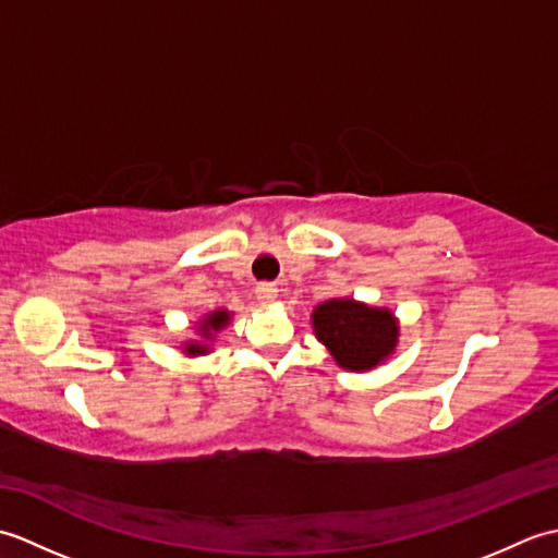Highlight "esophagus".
<instances>
[{
	"instance_id": "34e87169",
	"label": "esophagus",
	"mask_w": 558,
	"mask_h": 558,
	"mask_svg": "<svg viewBox=\"0 0 558 558\" xmlns=\"http://www.w3.org/2000/svg\"><path fill=\"white\" fill-rule=\"evenodd\" d=\"M256 298L260 304H270L278 298V288L270 286V282H260V286L256 288Z\"/></svg>"
}]
</instances>
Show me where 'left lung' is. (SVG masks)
I'll list each match as a JSON object with an SVG mask.
<instances>
[{
	"label": "left lung",
	"mask_w": 558,
	"mask_h": 558,
	"mask_svg": "<svg viewBox=\"0 0 558 558\" xmlns=\"http://www.w3.org/2000/svg\"><path fill=\"white\" fill-rule=\"evenodd\" d=\"M316 338L345 369L364 372L386 360L396 348L398 326L386 310L352 300H330L314 312Z\"/></svg>",
	"instance_id": "left-lung-1"
}]
</instances>
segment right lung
Masks as SVG:
<instances>
[{"label": "right lung", "mask_w": 558, "mask_h": 558, "mask_svg": "<svg viewBox=\"0 0 558 558\" xmlns=\"http://www.w3.org/2000/svg\"><path fill=\"white\" fill-rule=\"evenodd\" d=\"M228 312H216V314H210V316H206V322H204V333H208V330L213 328V330H218V328H222L225 324H228ZM186 352L189 354H198V352H206V348L204 345H186Z\"/></svg>", "instance_id": "obj_1"}]
</instances>
